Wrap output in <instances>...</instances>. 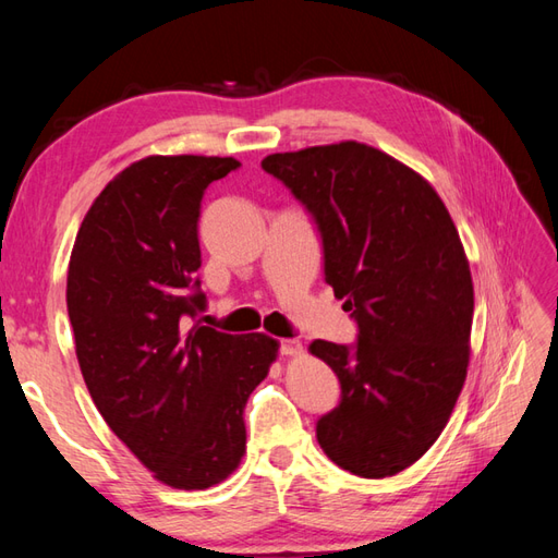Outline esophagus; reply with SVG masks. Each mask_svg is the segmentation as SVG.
Masks as SVG:
<instances>
[{"mask_svg": "<svg viewBox=\"0 0 558 558\" xmlns=\"http://www.w3.org/2000/svg\"><path fill=\"white\" fill-rule=\"evenodd\" d=\"M280 354H290V357H294V354L302 352V342L298 338H288V340H280Z\"/></svg>", "mask_w": 558, "mask_h": 558, "instance_id": "obj_1", "label": "esophagus"}]
</instances>
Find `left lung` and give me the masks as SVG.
Wrapping results in <instances>:
<instances>
[{
	"instance_id": "left-lung-1",
	"label": "left lung",
	"mask_w": 558,
	"mask_h": 558,
	"mask_svg": "<svg viewBox=\"0 0 558 558\" xmlns=\"http://www.w3.org/2000/svg\"><path fill=\"white\" fill-rule=\"evenodd\" d=\"M260 168L312 216L326 282L357 324L352 345H310L340 381L318 446L352 475H398L444 432L465 384L475 292L456 225L429 182L357 141L272 153Z\"/></svg>"
}]
</instances>
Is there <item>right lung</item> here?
Listing matches in <instances>:
<instances>
[{"label": "right lung", "mask_w": 558, "mask_h": 558, "mask_svg": "<svg viewBox=\"0 0 558 558\" xmlns=\"http://www.w3.org/2000/svg\"><path fill=\"white\" fill-rule=\"evenodd\" d=\"M234 158L150 156L83 218L66 310L83 381L102 420L160 482L208 489L240 465L244 408L278 342L189 326L206 310L198 216Z\"/></svg>", "instance_id": "right-lung-1"}]
</instances>
